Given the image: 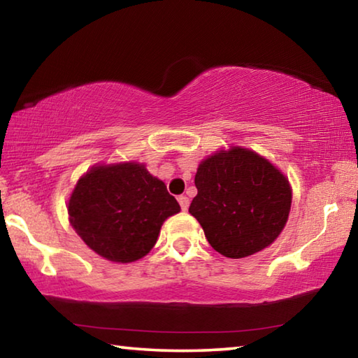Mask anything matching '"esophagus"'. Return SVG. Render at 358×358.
Returning a JSON list of instances; mask_svg holds the SVG:
<instances>
[{"label":"esophagus","instance_id":"esophagus-1","mask_svg":"<svg viewBox=\"0 0 358 358\" xmlns=\"http://www.w3.org/2000/svg\"><path fill=\"white\" fill-rule=\"evenodd\" d=\"M178 203H180L181 210L186 211L187 207H189V199H187L186 196H178Z\"/></svg>","mask_w":358,"mask_h":358}]
</instances>
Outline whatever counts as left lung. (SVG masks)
<instances>
[{"label": "left lung", "mask_w": 358, "mask_h": 358, "mask_svg": "<svg viewBox=\"0 0 358 358\" xmlns=\"http://www.w3.org/2000/svg\"><path fill=\"white\" fill-rule=\"evenodd\" d=\"M189 213L208 243L230 259L273 243L286 226L292 191L286 177L246 148L220 151L199 166Z\"/></svg>", "instance_id": "1"}]
</instances>
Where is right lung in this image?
<instances>
[{
  "instance_id": "add662e5",
  "label": "right lung",
  "mask_w": 358,
  "mask_h": 358,
  "mask_svg": "<svg viewBox=\"0 0 358 358\" xmlns=\"http://www.w3.org/2000/svg\"><path fill=\"white\" fill-rule=\"evenodd\" d=\"M178 211L166 185L134 162L92 169L78 180L68 205L72 227L85 243L121 264L148 254L162 222Z\"/></svg>"
}]
</instances>
